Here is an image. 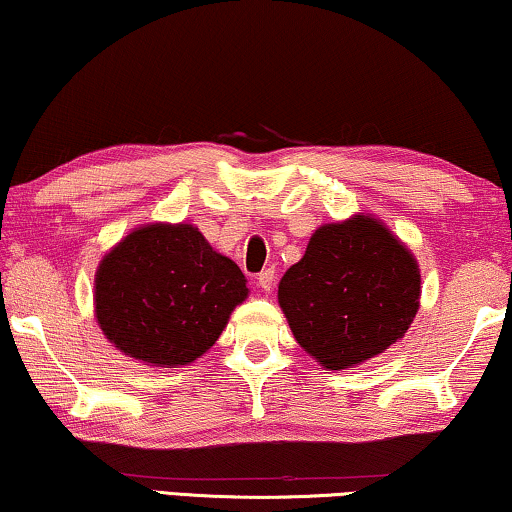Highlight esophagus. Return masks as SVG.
Masks as SVG:
<instances>
[{"label":"esophagus","instance_id":"34e87169","mask_svg":"<svg viewBox=\"0 0 512 512\" xmlns=\"http://www.w3.org/2000/svg\"><path fill=\"white\" fill-rule=\"evenodd\" d=\"M257 285L262 287V292H273V287H276V271L273 269H266V271H262L257 276Z\"/></svg>","mask_w":512,"mask_h":512}]
</instances>
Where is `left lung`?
<instances>
[{"label":"left lung","instance_id":"1","mask_svg":"<svg viewBox=\"0 0 512 512\" xmlns=\"http://www.w3.org/2000/svg\"><path fill=\"white\" fill-rule=\"evenodd\" d=\"M418 299L414 255L372 216L319 227L278 285L296 342L326 370L386 352L414 322Z\"/></svg>","mask_w":512,"mask_h":512}]
</instances>
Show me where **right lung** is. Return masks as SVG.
<instances>
[{
	"label": "right lung",
	"instance_id": "1",
	"mask_svg": "<svg viewBox=\"0 0 512 512\" xmlns=\"http://www.w3.org/2000/svg\"><path fill=\"white\" fill-rule=\"evenodd\" d=\"M246 276L197 227H137L101 259L96 319L119 352L177 368L216 345L232 310L246 301Z\"/></svg>",
	"mask_w": 512,
	"mask_h": 512
}]
</instances>
